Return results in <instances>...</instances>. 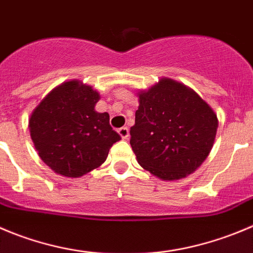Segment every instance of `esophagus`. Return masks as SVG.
<instances>
[{"label": "esophagus", "instance_id": "obj_1", "mask_svg": "<svg viewBox=\"0 0 253 253\" xmlns=\"http://www.w3.org/2000/svg\"><path fill=\"white\" fill-rule=\"evenodd\" d=\"M118 133H119V135L122 136L123 139L129 138V129L126 128V126H123V128H120L119 130H118Z\"/></svg>", "mask_w": 253, "mask_h": 253}]
</instances>
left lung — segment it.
Returning <instances> with one entry per match:
<instances>
[{
    "instance_id": "8db88e82",
    "label": "left lung",
    "mask_w": 253,
    "mask_h": 253,
    "mask_svg": "<svg viewBox=\"0 0 253 253\" xmlns=\"http://www.w3.org/2000/svg\"><path fill=\"white\" fill-rule=\"evenodd\" d=\"M130 145L141 168L163 180L194 172L212 149L217 115L195 90L161 78L138 93Z\"/></svg>"
}]
</instances>
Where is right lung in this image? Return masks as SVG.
Returning a JSON list of instances; mask_svg holds the SVG:
<instances>
[{
    "label": "right lung",
    "mask_w": 253,
    "mask_h": 253,
    "mask_svg": "<svg viewBox=\"0 0 253 253\" xmlns=\"http://www.w3.org/2000/svg\"><path fill=\"white\" fill-rule=\"evenodd\" d=\"M99 99L97 90L74 79L56 86L31 114L36 150L57 174L79 177L97 169L122 139L110 126L109 114L95 112Z\"/></svg>",
    "instance_id": "add662e5"
}]
</instances>
